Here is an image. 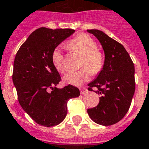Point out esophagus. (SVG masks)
Segmentation results:
<instances>
[{
    "label": "esophagus",
    "instance_id": "1",
    "mask_svg": "<svg viewBox=\"0 0 149 149\" xmlns=\"http://www.w3.org/2000/svg\"><path fill=\"white\" fill-rule=\"evenodd\" d=\"M80 92H81V94L85 95V94H86V93H88V89L87 88H81Z\"/></svg>",
    "mask_w": 149,
    "mask_h": 149
}]
</instances>
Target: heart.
Instances as JSON below:
<instances>
[{"label": "heart", "instance_id": "heart-1", "mask_svg": "<svg viewBox=\"0 0 149 149\" xmlns=\"http://www.w3.org/2000/svg\"><path fill=\"white\" fill-rule=\"evenodd\" d=\"M68 47L84 56L80 71L68 72L64 76V81L70 85L80 86L91 78L92 74L95 75L102 71L104 66V56L98 49L97 43L89 36L81 34L68 43ZM52 61L55 68L61 73L65 71L64 56L61 50L54 49L52 54Z\"/></svg>", "mask_w": 149, "mask_h": 149}]
</instances>
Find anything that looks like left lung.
I'll list each match as a JSON object with an SVG mask.
<instances>
[{
	"instance_id": "left-lung-1",
	"label": "left lung",
	"mask_w": 149,
	"mask_h": 149,
	"mask_svg": "<svg viewBox=\"0 0 149 149\" xmlns=\"http://www.w3.org/2000/svg\"><path fill=\"white\" fill-rule=\"evenodd\" d=\"M88 32L102 44L105 62L97 78L88 84V88L101 95L100 102L87 112L96 124L109 126L122 120L131 107L135 90L134 66L121 43L98 29Z\"/></svg>"
}]
</instances>
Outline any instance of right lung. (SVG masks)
Listing matches in <instances>:
<instances>
[{"mask_svg": "<svg viewBox=\"0 0 149 149\" xmlns=\"http://www.w3.org/2000/svg\"><path fill=\"white\" fill-rule=\"evenodd\" d=\"M75 31L71 29L40 28L25 40L14 61L12 80L19 104L40 125L54 127L68 113V101L78 97V88L68 85L54 87L61 81L52 61L54 49Z\"/></svg>", "mask_w": 149, "mask_h": 149, "instance_id": "1", "label": "right lung"}]
</instances>
